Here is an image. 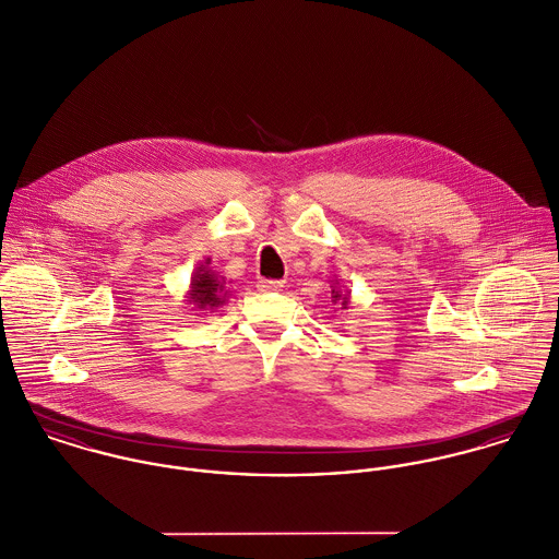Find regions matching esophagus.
<instances>
[{
  "mask_svg": "<svg viewBox=\"0 0 559 559\" xmlns=\"http://www.w3.org/2000/svg\"><path fill=\"white\" fill-rule=\"evenodd\" d=\"M282 288H284V282H280V280H258V290H262V293H275Z\"/></svg>",
  "mask_w": 559,
  "mask_h": 559,
  "instance_id": "1",
  "label": "esophagus"
}]
</instances>
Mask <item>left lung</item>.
Listing matches in <instances>:
<instances>
[{"instance_id":"left-lung-1","label":"left lung","mask_w":559,"mask_h":559,"mask_svg":"<svg viewBox=\"0 0 559 559\" xmlns=\"http://www.w3.org/2000/svg\"><path fill=\"white\" fill-rule=\"evenodd\" d=\"M331 288H333V290H331L333 304H340L342 310H346V306H348V295H342V293L337 290V282H335V286H331Z\"/></svg>"}]
</instances>
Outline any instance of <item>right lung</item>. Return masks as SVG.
Masks as SVG:
<instances>
[{
	"label": "right lung",
	"instance_id": "obj_1",
	"mask_svg": "<svg viewBox=\"0 0 559 559\" xmlns=\"http://www.w3.org/2000/svg\"><path fill=\"white\" fill-rule=\"evenodd\" d=\"M211 258H206L193 273L191 277V290H189V304L204 312V310H217L219 306L226 304L228 299V290H224L226 282L224 277H217L213 271H211Z\"/></svg>",
	"mask_w": 559,
	"mask_h": 559
}]
</instances>
